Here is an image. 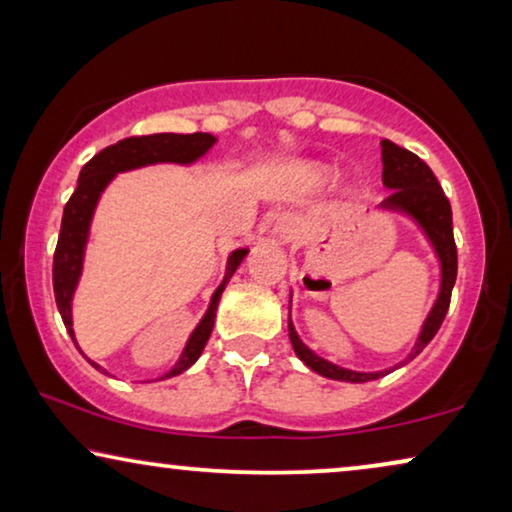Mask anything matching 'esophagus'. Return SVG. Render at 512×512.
<instances>
[{"label": "esophagus", "mask_w": 512, "mask_h": 512, "mask_svg": "<svg viewBox=\"0 0 512 512\" xmlns=\"http://www.w3.org/2000/svg\"><path fill=\"white\" fill-rule=\"evenodd\" d=\"M296 235H298V221L293 219L291 214L277 216L275 223H272V237H277V240L282 242H289Z\"/></svg>", "instance_id": "1"}]
</instances>
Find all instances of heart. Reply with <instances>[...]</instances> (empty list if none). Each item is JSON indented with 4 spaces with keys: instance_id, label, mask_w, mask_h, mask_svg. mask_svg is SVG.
I'll use <instances>...</instances> for the list:
<instances>
[{
    "instance_id": "b5f03b06",
    "label": "heart",
    "mask_w": 512,
    "mask_h": 512,
    "mask_svg": "<svg viewBox=\"0 0 512 512\" xmlns=\"http://www.w3.org/2000/svg\"><path fill=\"white\" fill-rule=\"evenodd\" d=\"M314 172H317L319 177H328V174H331L328 170H324V167H317V170H314Z\"/></svg>"
}]
</instances>
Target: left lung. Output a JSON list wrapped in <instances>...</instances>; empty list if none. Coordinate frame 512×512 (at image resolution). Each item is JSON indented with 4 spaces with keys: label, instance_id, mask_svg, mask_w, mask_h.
Listing matches in <instances>:
<instances>
[{
    "label": "left lung",
    "instance_id": "obj_1",
    "mask_svg": "<svg viewBox=\"0 0 512 512\" xmlns=\"http://www.w3.org/2000/svg\"><path fill=\"white\" fill-rule=\"evenodd\" d=\"M382 184L389 188V198H384L377 209L389 214H401L405 219L415 223L419 233L424 235V240L429 242L433 249V256L440 265V284H438V296L433 300L429 314H426L422 328L415 340L412 352L405 356L401 363H396L394 368L375 370V373H366V370H352L342 368L338 363L324 359L314 349H310L300 340L291 321V298H289V340L293 352L307 368H312L314 373L328 380L338 382H370L380 380V377L394 373L396 368L405 366V363L415 359L422 349L433 340V335L438 333L440 324H443L447 307H450V296L457 282V247H454V233H452V207L447 202L443 188H440L438 179L433 177L431 167L424 163L422 158H417L415 153L401 146L382 139Z\"/></svg>",
    "mask_w": 512,
    "mask_h": 512
}]
</instances>
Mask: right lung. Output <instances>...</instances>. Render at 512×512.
I'll use <instances>...</instances> for the list:
<instances>
[{
    "instance_id": "1",
    "label": "right lung",
    "mask_w": 512,
    "mask_h": 512,
    "mask_svg": "<svg viewBox=\"0 0 512 512\" xmlns=\"http://www.w3.org/2000/svg\"><path fill=\"white\" fill-rule=\"evenodd\" d=\"M216 144V137L209 132H193V135H177V132H158V135H146V137H128L121 142L107 146L97 156H93L83 165L79 174V184L72 198L65 205L62 212V226L58 247H55L53 256V291H55V303H58V312L62 321H65L67 333L72 335L76 349L81 352L79 342L74 338V324H72V300L79 286L81 272H83V258H86V247L90 237V223H93L97 202H100L102 193L107 191V186L114 181L121 172L139 170V167L149 165H193L198 163L202 156H207L209 149ZM249 254V249H233L228 254L226 261V275H223L221 284L216 286V291L209 298L207 312L202 314L198 326L193 328V333L188 335L186 347L177 363L167 370L165 375H160V380L174 377L184 373L200 359L202 349H205L209 335H212L214 319H216V307H219L221 293L230 282V277L235 275V270L240 268L244 256ZM83 354V352H81ZM86 356V354H83ZM88 359V356H86ZM90 366L100 373L109 375L100 363L90 361Z\"/></svg>"
}]
</instances>
